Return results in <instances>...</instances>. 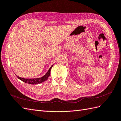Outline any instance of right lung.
Returning a JSON list of instances; mask_svg holds the SVG:
<instances>
[{"mask_svg":"<svg viewBox=\"0 0 121 121\" xmlns=\"http://www.w3.org/2000/svg\"><path fill=\"white\" fill-rule=\"evenodd\" d=\"M53 66V65H52L51 67L50 68V69H49V70L46 73V74L42 77L41 78H36V79H25V78H23L17 76V77L19 78V79H20L21 81H23L24 82L26 83H28L30 84H40L41 83L44 81H45V80H46L47 79V78H48V77L50 76V71L51 69H52V67Z\"/></svg>","mask_w":121,"mask_h":121,"instance_id":"right-lung-1","label":"right lung"}]
</instances>
